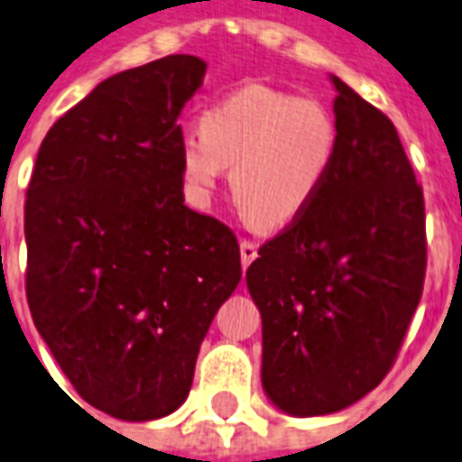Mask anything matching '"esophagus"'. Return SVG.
<instances>
[{
    "label": "esophagus",
    "instance_id": "1",
    "mask_svg": "<svg viewBox=\"0 0 462 462\" xmlns=\"http://www.w3.org/2000/svg\"><path fill=\"white\" fill-rule=\"evenodd\" d=\"M239 256H242V266L246 269V266L259 256V246H256L254 242H249V239H242V242H239Z\"/></svg>",
    "mask_w": 462,
    "mask_h": 462
}]
</instances>
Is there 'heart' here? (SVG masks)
<instances>
[{"label":"heart","mask_w":462,"mask_h":462,"mask_svg":"<svg viewBox=\"0 0 462 462\" xmlns=\"http://www.w3.org/2000/svg\"><path fill=\"white\" fill-rule=\"evenodd\" d=\"M339 130L322 101L249 84L200 116L179 140V169L206 203L232 167L239 210L266 227H286L312 206L337 157Z\"/></svg>","instance_id":"b5f03b06"}]
</instances>
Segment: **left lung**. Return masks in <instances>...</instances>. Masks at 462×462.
Returning <instances> with one entry per match:
<instances>
[{
	"mask_svg": "<svg viewBox=\"0 0 462 462\" xmlns=\"http://www.w3.org/2000/svg\"><path fill=\"white\" fill-rule=\"evenodd\" d=\"M332 82V171L246 269L262 312L263 390L295 417L339 411L383 383L427 276L424 193L395 125Z\"/></svg>",
	"mask_w": 462,
	"mask_h": 462,
	"instance_id": "8db88e82",
	"label": "left lung"
}]
</instances>
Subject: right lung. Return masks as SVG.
Here are the masks:
<instances>
[{
    "label": "right lung",
    "mask_w": 462,
    "mask_h": 462,
    "mask_svg": "<svg viewBox=\"0 0 462 462\" xmlns=\"http://www.w3.org/2000/svg\"><path fill=\"white\" fill-rule=\"evenodd\" d=\"M203 77L167 55L104 79L48 130L26 191L35 329L77 395L125 421L184 402L242 278L235 232L184 206L176 121Z\"/></svg>",
    "instance_id": "right-lung-1"
}]
</instances>
